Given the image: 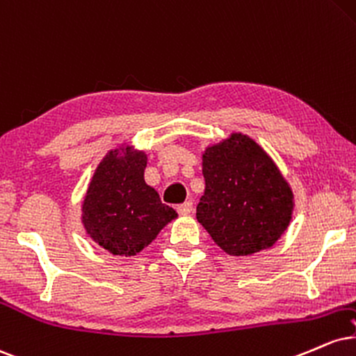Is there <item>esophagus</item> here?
Masks as SVG:
<instances>
[{
  "mask_svg": "<svg viewBox=\"0 0 356 356\" xmlns=\"http://www.w3.org/2000/svg\"><path fill=\"white\" fill-rule=\"evenodd\" d=\"M177 210H178V213H181V215H190V213L193 211V203L185 202V203L178 204Z\"/></svg>",
  "mask_w": 356,
  "mask_h": 356,
  "instance_id": "obj_1",
  "label": "esophagus"
}]
</instances>
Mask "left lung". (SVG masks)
<instances>
[{
	"label": "left lung",
	"mask_w": 356,
	"mask_h": 356,
	"mask_svg": "<svg viewBox=\"0 0 356 356\" xmlns=\"http://www.w3.org/2000/svg\"><path fill=\"white\" fill-rule=\"evenodd\" d=\"M204 193L196 218L232 257L270 248L288 228L293 193L273 160L241 133L203 153Z\"/></svg>",
	"instance_id": "left-lung-1"
}]
</instances>
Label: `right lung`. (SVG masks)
I'll return each mask as SVG.
<instances>
[{
  "instance_id": "1",
  "label": "right lung",
  "mask_w": 356,
  "mask_h": 356,
  "mask_svg": "<svg viewBox=\"0 0 356 356\" xmlns=\"http://www.w3.org/2000/svg\"><path fill=\"white\" fill-rule=\"evenodd\" d=\"M145 168L143 152L121 146L103 158L88 186L83 225L88 235L113 254L140 253L178 216L161 203L154 188L146 185Z\"/></svg>"
}]
</instances>
